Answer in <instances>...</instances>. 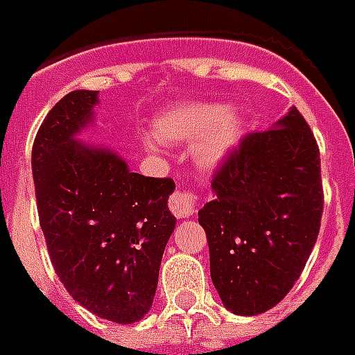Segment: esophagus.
<instances>
[{
	"label": "esophagus",
	"mask_w": 355,
	"mask_h": 355,
	"mask_svg": "<svg viewBox=\"0 0 355 355\" xmlns=\"http://www.w3.org/2000/svg\"><path fill=\"white\" fill-rule=\"evenodd\" d=\"M169 210L177 218H189L197 210V199L189 189H178L169 197Z\"/></svg>",
	"instance_id": "esophagus-1"
}]
</instances>
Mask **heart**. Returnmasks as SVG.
<instances>
[{
  "label": "heart",
  "instance_id": "obj_1",
  "mask_svg": "<svg viewBox=\"0 0 355 355\" xmlns=\"http://www.w3.org/2000/svg\"><path fill=\"white\" fill-rule=\"evenodd\" d=\"M240 117L220 104H186L171 107L156 121L162 141H197L191 148L199 166L214 167L231 153L240 137Z\"/></svg>",
  "mask_w": 355,
  "mask_h": 355
}]
</instances>
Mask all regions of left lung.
<instances>
[{"mask_svg":"<svg viewBox=\"0 0 355 355\" xmlns=\"http://www.w3.org/2000/svg\"><path fill=\"white\" fill-rule=\"evenodd\" d=\"M212 189L199 210L212 283L234 315H261L294 286L320 231V153L304 115L292 107L274 128L243 135Z\"/></svg>","mask_w":355,"mask_h":355,"instance_id":"8db88e82","label":"left lung"}]
</instances>
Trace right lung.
<instances>
[{
    "label": "right lung",
    "mask_w": 355,
    "mask_h": 355,
    "mask_svg": "<svg viewBox=\"0 0 355 355\" xmlns=\"http://www.w3.org/2000/svg\"><path fill=\"white\" fill-rule=\"evenodd\" d=\"M98 91L64 94L31 150L40 229L55 274L100 318L132 324L153 305L159 264L175 229L171 178L130 173L112 150L74 135L93 117Z\"/></svg>",
    "instance_id": "1"
}]
</instances>
